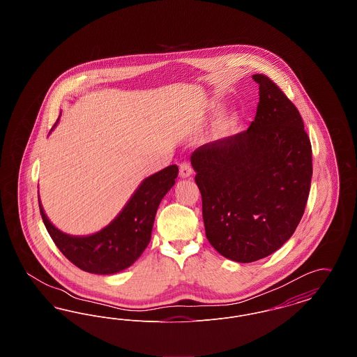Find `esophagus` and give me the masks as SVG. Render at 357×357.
Wrapping results in <instances>:
<instances>
[{
    "label": "esophagus",
    "instance_id": "esophagus-1",
    "mask_svg": "<svg viewBox=\"0 0 357 357\" xmlns=\"http://www.w3.org/2000/svg\"><path fill=\"white\" fill-rule=\"evenodd\" d=\"M191 174H192V169H191L190 163L182 162L179 165V175H181V178H188Z\"/></svg>",
    "mask_w": 357,
    "mask_h": 357
}]
</instances>
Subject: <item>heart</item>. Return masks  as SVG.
<instances>
[{"instance_id":"obj_1","label":"heart","mask_w":357,"mask_h":357,"mask_svg":"<svg viewBox=\"0 0 357 357\" xmlns=\"http://www.w3.org/2000/svg\"><path fill=\"white\" fill-rule=\"evenodd\" d=\"M236 126V119L234 118H226L222 120L221 123L218 124V134L221 136L229 135Z\"/></svg>"}]
</instances>
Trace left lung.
<instances>
[{
  "label": "left lung",
  "mask_w": 357,
  "mask_h": 357,
  "mask_svg": "<svg viewBox=\"0 0 357 357\" xmlns=\"http://www.w3.org/2000/svg\"><path fill=\"white\" fill-rule=\"evenodd\" d=\"M253 79L259 102L249 128L191 155L206 237L242 264L272 255L293 236L312 179V146L298 109L268 76Z\"/></svg>",
  "instance_id": "obj_1"
}]
</instances>
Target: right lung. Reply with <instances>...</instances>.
I'll list each match as a JSON object with an SVG mask.
<instances>
[{
    "mask_svg": "<svg viewBox=\"0 0 357 357\" xmlns=\"http://www.w3.org/2000/svg\"><path fill=\"white\" fill-rule=\"evenodd\" d=\"M176 176L178 166L171 165L146 178L119 215L92 236L75 237L60 231L47 218L38 201L41 218L59 250L73 265L84 272L114 274L131 266L147 248L158 206Z\"/></svg>",
    "mask_w": 357,
    "mask_h": 357,
    "instance_id": "obj_1",
    "label": "right lung"
}]
</instances>
